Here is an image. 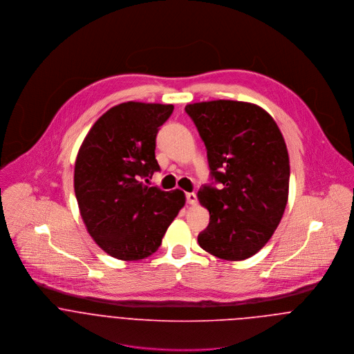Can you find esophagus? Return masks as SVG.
<instances>
[{"label": "esophagus", "instance_id": "1", "mask_svg": "<svg viewBox=\"0 0 354 354\" xmlns=\"http://www.w3.org/2000/svg\"><path fill=\"white\" fill-rule=\"evenodd\" d=\"M185 198H187V203H188V204H196V203H198V198H196V195H195L194 192L187 194Z\"/></svg>", "mask_w": 354, "mask_h": 354}]
</instances>
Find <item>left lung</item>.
Wrapping results in <instances>:
<instances>
[{
	"label": "left lung",
	"instance_id": "8db88e82",
	"mask_svg": "<svg viewBox=\"0 0 354 354\" xmlns=\"http://www.w3.org/2000/svg\"><path fill=\"white\" fill-rule=\"evenodd\" d=\"M185 111L204 142L212 180L198 194L209 211L198 243L219 259H248L271 239L288 203L290 166L283 136L272 117L252 103L201 102L187 104Z\"/></svg>",
	"mask_w": 354,
	"mask_h": 354
}]
</instances>
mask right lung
I'll return each mask as SVG.
<instances>
[{
	"mask_svg": "<svg viewBox=\"0 0 354 354\" xmlns=\"http://www.w3.org/2000/svg\"><path fill=\"white\" fill-rule=\"evenodd\" d=\"M173 104L125 102L107 110L86 136L75 165V194L94 241L120 260L155 252L185 204L180 189L149 187L160 167L156 135Z\"/></svg>",
	"mask_w": 354,
	"mask_h": 354,
	"instance_id": "1",
	"label": "right lung"
}]
</instances>
